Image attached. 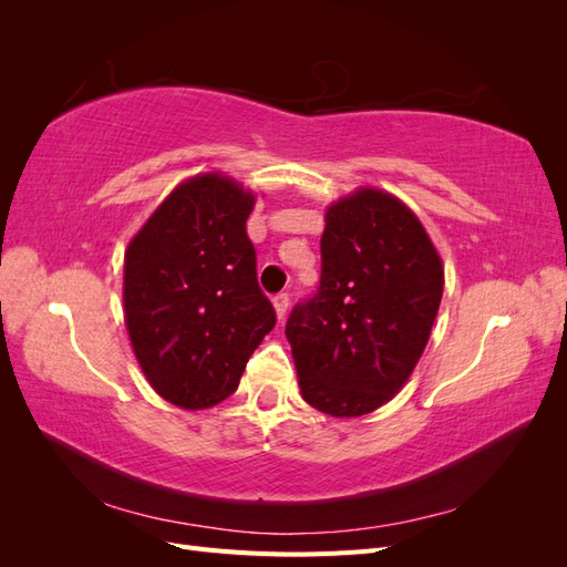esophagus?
I'll return each mask as SVG.
<instances>
[{"instance_id":"1","label":"esophagus","mask_w":567,"mask_h":567,"mask_svg":"<svg viewBox=\"0 0 567 567\" xmlns=\"http://www.w3.org/2000/svg\"><path fill=\"white\" fill-rule=\"evenodd\" d=\"M271 305H274V310H277V317H279V321L286 317V312H288V293H277L271 298Z\"/></svg>"}]
</instances>
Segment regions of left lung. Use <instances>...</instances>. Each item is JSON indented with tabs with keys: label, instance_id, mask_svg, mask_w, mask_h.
I'll use <instances>...</instances> for the list:
<instances>
[{
	"label": "left lung",
	"instance_id": "obj_1",
	"mask_svg": "<svg viewBox=\"0 0 567 567\" xmlns=\"http://www.w3.org/2000/svg\"><path fill=\"white\" fill-rule=\"evenodd\" d=\"M442 260L419 217L379 188L326 210L319 290L286 321L302 400L338 419L402 390L431 338Z\"/></svg>",
	"mask_w": 567,
	"mask_h": 567
}]
</instances>
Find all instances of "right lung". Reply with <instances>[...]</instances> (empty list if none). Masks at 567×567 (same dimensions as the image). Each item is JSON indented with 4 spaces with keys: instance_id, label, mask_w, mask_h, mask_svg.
Instances as JSON below:
<instances>
[{
    "instance_id": "right-lung-1",
    "label": "right lung",
    "mask_w": 567,
    "mask_h": 567,
    "mask_svg": "<svg viewBox=\"0 0 567 567\" xmlns=\"http://www.w3.org/2000/svg\"><path fill=\"white\" fill-rule=\"evenodd\" d=\"M255 196L217 173L182 182L125 252V323L146 381L182 409L238 388L277 315L246 231Z\"/></svg>"
}]
</instances>
